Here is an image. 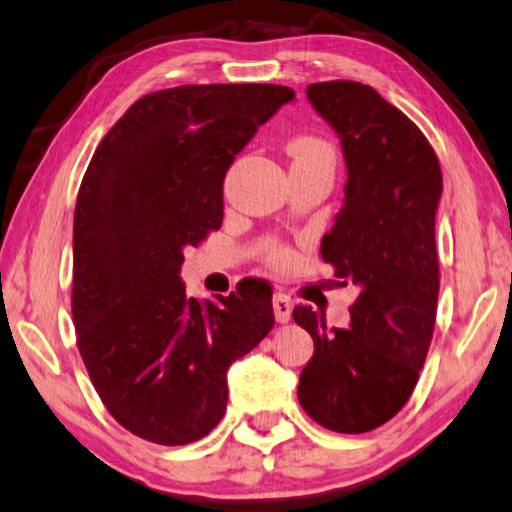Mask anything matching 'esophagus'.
<instances>
[{"mask_svg": "<svg viewBox=\"0 0 512 512\" xmlns=\"http://www.w3.org/2000/svg\"><path fill=\"white\" fill-rule=\"evenodd\" d=\"M292 308H294V299L290 294L285 292L273 294V313H276V320L280 325H285V322L292 318Z\"/></svg>", "mask_w": 512, "mask_h": 512, "instance_id": "1", "label": "esophagus"}]
</instances>
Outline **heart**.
Instances as JSON below:
<instances>
[{
	"label": "heart",
	"instance_id": "heart-1",
	"mask_svg": "<svg viewBox=\"0 0 512 512\" xmlns=\"http://www.w3.org/2000/svg\"><path fill=\"white\" fill-rule=\"evenodd\" d=\"M292 155V162H331L334 164V148L329 146L325 139H320V136H297V139L290 141V146H287ZM266 259H269L271 264H278L283 266L292 259L290 250L283 248V246H271L266 250Z\"/></svg>",
	"mask_w": 512,
	"mask_h": 512
}]
</instances>
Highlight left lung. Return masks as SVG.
I'll return each mask as SVG.
<instances>
[{"instance_id":"1","label":"left lung","mask_w":512,"mask_h":512,"mask_svg":"<svg viewBox=\"0 0 512 512\" xmlns=\"http://www.w3.org/2000/svg\"><path fill=\"white\" fill-rule=\"evenodd\" d=\"M308 99L341 136L348 183L322 259L338 285L359 290L350 327H327L311 306L292 318L313 336L299 403L338 434L392 420L413 394L438 306V157L413 120L357 81L313 83Z\"/></svg>"}]
</instances>
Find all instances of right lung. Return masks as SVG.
Masks as SVG:
<instances>
[{
  "label": "right lung",
  "instance_id": "add662e5",
  "mask_svg": "<svg viewBox=\"0 0 512 512\" xmlns=\"http://www.w3.org/2000/svg\"><path fill=\"white\" fill-rule=\"evenodd\" d=\"M285 85H178L136 99L99 143L74 213L76 343L109 413L160 445L204 438L227 369L273 327L271 285L185 297L183 250L222 225V181Z\"/></svg>",
  "mask_w": 512,
  "mask_h": 512
}]
</instances>
